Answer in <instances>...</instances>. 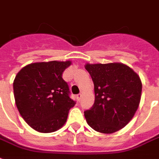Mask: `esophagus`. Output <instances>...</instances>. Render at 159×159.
<instances>
[{"label": "esophagus", "mask_w": 159, "mask_h": 159, "mask_svg": "<svg viewBox=\"0 0 159 159\" xmlns=\"http://www.w3.org/2000/svg\"><path fill=\"white\" fill-rule=\"evenodd\" d=\"M76 98H77V101L80 102V100H81V98H82V94H77V95L76 96Z\"/></svg>", "instance_id": "obj_1"}]
</instances>
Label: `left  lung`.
Masks as SVG:
<instances>
[{
  "label": "left lung",
  "instance_id": "obj_1",
  "mask_svg": "<svg viewBox=\"0 0 159 159\" xmlns=\"http://www.w3.org/2000/svg\"><path fill=\"white\" fill-rule=\"evenodd\" d=\"M94 83L95 102L84 112L95 131L112 133L124 128L139 107L142 82L133 69L123 63L86 64Z\"/></svg>",
  "mask_w": 159,
  "mask_h": 159
}]
</instances>
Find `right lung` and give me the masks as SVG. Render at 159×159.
<instances>
[{"mask_svg": "<svg viewBox=\"0 0 159 159\" xmlns=\"http://www.w3.org/2000/svg\"><path fill=\"white\" fill-rule=\"evenodd\" d=\"M70 61L36 62L24 66L16 76L13 91L20 116L40 133H52L65 124L76 102L70 98L62 78Z\"/></svg>", "mask_w": 159, "mask_h": 159, "instance_id": "1", "label": "right lung"}]
</instances>
